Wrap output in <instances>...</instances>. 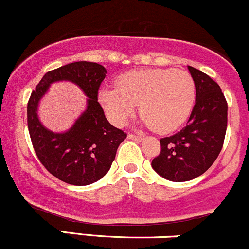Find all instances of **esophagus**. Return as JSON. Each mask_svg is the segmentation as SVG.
<instances>
[{
    "mask_svg": "<svg viewBox=\"0 0 249 249\" xmlns=\"http://www.w3.org/2000/svg\"><path fill=\"white\" fill-rule=\"evenodd\" d=\"M128 139H133V141H142V137L138 136V134H133V133H128L127 134Z\"/></svg>",
    "mask_w": 249,
    "mask_h": 249,
    "instance_id": "1",
    "label": "esophagus"
}]
</instances>
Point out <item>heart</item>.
Masks as SVG:
<instances>
[{
    "instance_id": "1",
    "label": "heart",
    "mask_w": 249,
    "mask_h": 249,
    "mask_svg": "<svg viewBox=\"0 0 249 249\" xmlns=\"http://www.w3.org/2000/svg\"><path fill=\"white\" fill-rule=\"evenodd\" d=\"M196 95V82L187 71L151 69L123 73L117 79V88L99 90L98 99L117 126H123L139 104L145 124L166 133L188 118Z\"/></svg>"
}]
</instances>
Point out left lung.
I'll list each match as a JSON object with an SVG mask.
<instances>
[{"label":"left lung","instance_id":"left-lung-1","mask_svg":"<svg viewBox=\"0 0 249 249\" xmlns=\"http://www.w3.org/2000/svg\"><path fill=\"white\" fill-rule=\"evenodd\" d=\"M196 85V105L186 126L160 139V153L152 167L171 181H187L212 166L224 145L227 102L219 84L210 76L188 67Z\"/></svg>","mask_w":249,"mask_h":249}]
</instances>
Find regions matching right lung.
Segmentation results:
<instances>
[{
	"mask_svg": "<svg viewBox=\"0 0 249 249\" xmlns=\"http://www.w3.org/2000/svg\"><path fill=\"white\" fill-rule=\"evenodd\" d=\"M107 76L103 65L75 62L45 73L28 102V128L37 158L62 181L85 186L102 179L115 160L117 148L127 134L110 124L98 102V90ZM70 80L88 96V107L74 126L53 134L39 123L36 105L51 82Z\"/></svg>",
	"mask_w": 249,
	"mask_h": 249,
	"instance_id": "right-lung-1",
	"label": "right lung"
}]
</instances>
